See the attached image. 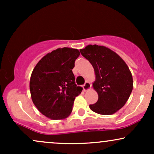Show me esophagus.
I'll use <instances>...</instances> for the list:
<instances>
[{"label": "esophagus", "instance_id": "esophagus-1", "mask_svg": "<svg viewBox=\"0 0 154 154\" xmlns=\"http://www.w3.org/2000/svg\"><path fill=\"white\" fill-rule=\"evenodd\" d=\"M82 88H83V90H84L85 91H88V90H90L91 88V84L90 82H86L82 85Z\"/></svg>", "mask_w": 154, "mask_h": 154}]
</instances>
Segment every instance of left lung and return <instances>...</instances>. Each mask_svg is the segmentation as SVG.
Wrapping results in <instances>:
<instances>
[{
    "label": "left lung",
    "mask_w": 154,
    "mask_h": 154,
    "mask_svg": "<svg viewBox=\"0 0 154 154\" xmlns=\"http://www.w3.org/2000/svg\"><path fill=\"white\" fill-rule=\"evenodd\" d=\"M79 51L95 72L93 87L98 99L90 109L102 115L114 114L125 106L133 88L128 66L116 53L103 45H88Z\"/></svg>",
    "instance_id": "8db88e82"
}]
</instances>
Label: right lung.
I'll use <instances>...</instances> for the list:
<instances>
[{
  "instance_id": "1",
  "label": "right lung",
  "mask_w": 154,
  "mask_h": 154,
  "mask_svg": "<svg viewBox=\"0 0 154 154\" xmlns=\"http://www.w3.org/2000/svg\"><path fill=\"white\" fill-rule=\"evenodd\" d=\"M79 54L75 48H58L43 56L32 72V100L38 111L49 119L68 117L75 98L82 91L75 84L72 70Z\"/></svg>"
}]
</instances>
